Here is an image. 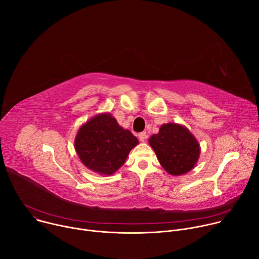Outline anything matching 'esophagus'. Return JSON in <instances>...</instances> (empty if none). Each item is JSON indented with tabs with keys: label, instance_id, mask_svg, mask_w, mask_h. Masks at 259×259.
Returning a JSON list of instances; mask_svg holds the SVG:
<instances>
[{
	"label": "esophagus",
	"instance_id": "obj_1",
	"mask_svg": "<svg viewBox=\"0 0 259 259\" xmlns=\"http://www.w3.org/2000/svg\"><path fill=\"white\" fill-rule=\"evenodd\" d=\"M146 139H147L146 133H141V134H139V140H140L141 142H144Z\"/></svg>",
	"mask_w": 259,
	"mask_h": 259
}]
</instances>
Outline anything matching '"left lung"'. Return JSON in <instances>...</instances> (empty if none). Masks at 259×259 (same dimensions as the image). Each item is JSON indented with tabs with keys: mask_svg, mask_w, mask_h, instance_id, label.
I'll use <instances>...</instances> for the list:
<instances>
[{
	"mask_svg": "<svg viewBox=\"0 0 259 259\" xmlns=\"http://www.w3.org/2000/svg\"><path fill=\"white\" fill-rule=\"evenodd\" d=\"M166 173L181 176L191 170L200 154V147L191 132L179 123H164L148 140Z\"/></svg>",
	"mask_w": 259,
	"mask_h": 259,
	"instance_id": "8db88e82",
	"label": "left lung"
}]
</instances>
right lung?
<instances>
[{
    "instance_id": "right-lung-1",
    "label": "right lung",
    "mask_w": 259,
    "mask_h": 259,
    "mask_svg": "<svg viewBox=\"0 0 259 259\" xmlns=\"http://www.w3.org/2000/svg\"><path fill=\"white\" fill-rule=\"evenodd\" d=\"M139 144L138 139L120 126L110 113H100L83 123L74 141L81 162L104 176L113 175Z\"/></svg>"
}]
</instances>
